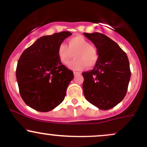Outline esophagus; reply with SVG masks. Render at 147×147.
<instances>
[{
  "label": "esophagus",
  "mask_w": 147,
  "mask_h": 147,
  "mask_svg": "<svg viewBox=\"0 0 147 147\" xmlns=\"http://www.w3.org/2000/svg\"><path fill=\"white\" fill-rule=\"evenodd\" d=\"M73 73H74V75L75 76H77V75H80V72H73Z\"/></svg>",
  "instance_id": "1"
}]
</instances>
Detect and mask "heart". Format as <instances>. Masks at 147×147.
I'll use <instances>...</instances> for the list:
<instances>
[{
	"label": "heart",
	"instance_id": "obj_1",
	"mask_svg": "<svg viewBox=\"0 0 147 147\" xmlns=\"http://www.w3.org/2000/svg\"><path fill=\"white\" fill-rule=\"evenodd\" d=\"M57 55L63 64H68L74 55L75 59L68 64L69 68L74 70H81L86 66L92 68L98 59L97 50L82 36L70 38L68 46L61 43L58 47Z\"/></svg>",
	"mask_w": 147,
	"mask_h": 147
}]
</instances>
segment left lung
<instances>
[{
	"instance_id": "left-lung-1",
	"label": "left lung",
	"mask_w": 147,
	"mask_h": 147,
	"mask_svg": "<svg viewBox=\"0 0 147 147\" xmlns=\"http://www.w3.org/2000/svg\"><path fill=\"white\" fill-rule=\"evenodd\" d=\"M97 48L98 59L90 71L82 73L87 101L102 110L122 102L127 92L131 70L127 55L117 43L99 32L84 33Z\"/></svg>"
}]
</instances>
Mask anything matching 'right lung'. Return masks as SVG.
Segmentation results:
<instances>
[{"instance_id":"add662e5","label":"right lung","mask_w":147,"mask_h":147,"mask_svg":"<svg viewBox=\"0 0 147 147\" xmlns=\"http://www.w3.org/2000/svg\"><path fill=\"white\" fill-rule=\"evenodd\" d=\"M71 34L63 31L42 36L20 57L16 70L18 88L23 100L32 109L48 112L65 98L74 75L60 61L57 50Z\"/></svg>"}]
</instances>
